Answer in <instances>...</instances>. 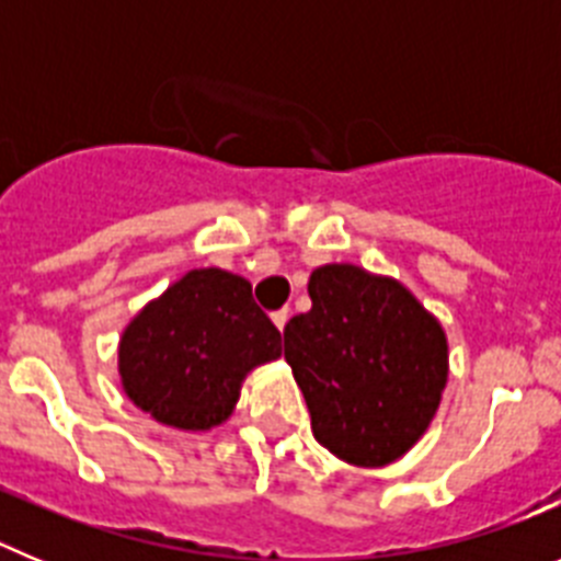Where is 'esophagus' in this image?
I'll return each instance as SVG.
<instances>
[{"label":"esophagus","instance_id":"34e87169","mask_svg":"<svg viewBox=\"0 0 561 561\" xmlns=\"http://www.w3.org/2000/svg\"><path fill=\"white\" fill-rule=\"evenodd\" d=\"M286 320H289V309H280V311H272V323L277 325V331H284Z\"/></svg>","mask_w":561,"mask_h":561}]
</instances>
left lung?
Here are the masks:
<instances>
[{
  "label": "left lung",
  "mask_w": 561,
  "mask_h": 561,
  "mask_svg": "<svg viewBox=\"0 0 561 561\" xmlns=\"http://www.w3.org/2000/svg\"><path fill=\"white\" fill-rule=\"evenodd\" d=\"M311 309L284 329L311 433L354 466H388L430 427L447 388L440 323L399 280L354 264L309 277Z\"/></svg>",
  "instance_id": "left-lung-1"
}]
</instances>
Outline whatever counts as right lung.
<instances>
[{"instance_id":"obj_1","label":"right lung","mask_w":561,"mask_h":561,"mask_svg":"<svg viewBox=\"0 0 561 561\" xmlns=\"http://www.w3.org/2000/svg\"><path fill=\"white\" fill-rule=\"evenodd\" d=\"M280 356V331L252 300V286L225 270H191L134 317L121 336L128 399L176 430L230 419L241 381Z\"/></svg>"}]
</instances>
